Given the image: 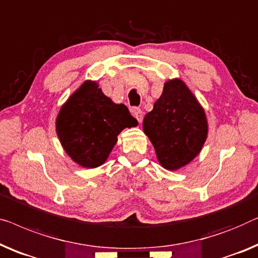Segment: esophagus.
<instances>
[{
  "label": "esophagus",
  "mask_w": 258,
  "mask_h": 258,
  "mask_svg": "<svg viewBox=\"0 0 258 258\" xmlns=\"http://www.w3.org/2000/svg\"><path fill=\"white\" fill-rule=\"evenodd\" d=\"M133 115L136 117V120L140 123L143 121L144 114H143V111H142L141 108H133Z\"/></svg>",
  "instance_id": "1"
}]
</instances>
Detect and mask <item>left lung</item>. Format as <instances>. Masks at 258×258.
I'll list each match as a JSON object with an SVG mask.
<instances>
[{"label":"left lung","mask_w":258,"mask_h":258,"mask_svg":"<svg viewBox=\"0 0 258 258\" xmlns=\"http://www.w3.org/2000/svg\"><path fill=\"white\" fill-rule=\"evenodd\" d=\"M143 130L159 163L167 170L185 166L199 154L207 137L205 111L181 80L164 85L154 109L145 115Z\"/></svg>","instance_id":"8db88e82"}]
</instances>
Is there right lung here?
Here are the masks:
<instances>
[{"mask_svg":"<svg viewBox=\"0 0 258 258\" xmlns=\"http://www.w3.org/2000/svg\"><path fill=\"white\" fill-rule=\"evenodd\" d=\"M137 125L124 104L114 103L101 88L86 83L67 100L57 117V134L65 151L85 167L103 164L123 129Z\"/></svg>","mask_w":258,"mask_h":258,"instance_id":"obj_1","label":"right lung"}]
</instances>
